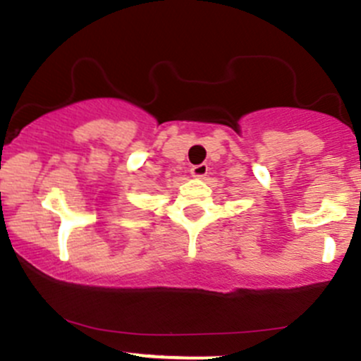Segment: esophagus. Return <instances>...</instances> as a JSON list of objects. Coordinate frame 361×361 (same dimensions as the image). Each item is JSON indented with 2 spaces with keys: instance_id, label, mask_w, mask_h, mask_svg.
Returning <instances> with one entry per match:
<instances>
[{
  "instance_id": "esophagus-1",
  "label": "esophagus",
  "mask_w": 361,
  "mask_h": 361,
  "mask_svg": "<svg viewBox=\"0 0 361 361\" xmlns=\"http://www.w3.org/2000/svg\"><path fill=\"white\" fill-rule=\"evenodd\" d=\"M207 173H208V165H205V163H202V165L191 166V176L195 177V179H203Z\"/></svg>"
}]
</instances>
